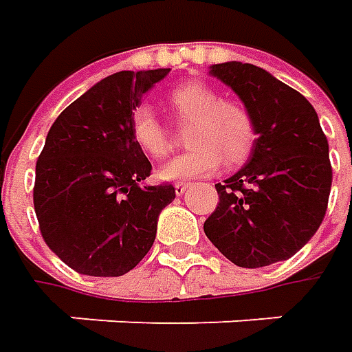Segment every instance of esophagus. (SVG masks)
<instances>
[{
	"mask_svg": "<svg viewBox=\"0 0 352 352\" xmlns=\"http://www.w3.org/2000/svg\"><path fill=\"white\" fill-rule=\"evenodd\" d=\"M186 190H188V184H184V182L174 184V192H176V196H184V194H186Z\"/></svg>",
	"mask_w": 352,
	"mask_h": 352,
	"instance_id": "esophagus-1",
	"label": "esophagus"
}]
</instances>
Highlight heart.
Returning <instances> with one entry per match:
<instances>
[{
  "instance_id": "heart-1",
  "label": "heart",
  "mask_w": 352,
  "mask_h": 352,
  "mask_svg": "<svg viewBox=\"0 0 352 352\" xmlns=\"http://www.w3.org/2000/svg\"><path fill=\"white\" fill-rule=\"evenodd\" d=\"M168 102L178 119L190 123L186 133L190 148L160 166L158 176L162 180H194L213 174L221 162L235 166L249 158L256 129L241 103L225 102L215 89L201 82H188L174 88ZM131 135L151 158L168 153V131L146 105L135 109L131 117Z\"/></svg>"
}]
</instances>
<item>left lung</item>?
Instances as JSON below:
<instances>
[{
	"mask_svg": "<svg viewBox=\"0 0 352 352\" xmlns=\"http://www.w3.org/2000/svg\"><path fill=\"white\" fill-rule=\"evenodd\" d=\"M210 74L235 91L256 139L249 160L223 184L204 231L243 268L294 256L316 235L331 192L329 144L314 105L254 64H211Z\"/></svg>",
	"mask_w": 352,
	"mask_h": 352,
	"instance_id": "1",
	"label": "left lung"
}]
</instances>
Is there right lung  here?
<instances>
[{"label":"right lung","instance_id":"1","mask_svg":"<svg viewBox=\"0 0 352 352\" xmlns=\"http://www.w3.org/2000/svg\"><path fill=\"white\" fill-rule=\"evenodd\" d=\"M170 68L116 72L72 102L36 160L34 213L50 250L88 276H123L151 250L172 184L142 186L151 162L131 117Z\"/></svg>","mask_w":352,"mask_h":352}]
</instances>
